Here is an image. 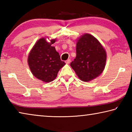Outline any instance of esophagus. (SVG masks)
I'll list each match as a JSON object with an SVG mask.
<instances>
[{"label": "esophagus", "instance_id": "1", "mask_svg": "<svg viewBox=\"0 0 132 132\" xmlns=\"http://www.w3.org/2000/svg\"><path fill=\"white\" fill-rule=\"evenodd\" d=\"M66 64H69L70 63V59H68L67 61H66Z\"/></svg>", "mask_w": 132, "mask_h": 132}]
</instances>
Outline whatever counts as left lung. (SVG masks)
<instances>
[{"instance_id":"1","label":"left lung","mask_w":132,"mask_h":132,"mask_svg":"<svg viewBox=\"0 0 132 132\" xmlns=\"http://www.w3.org/2000/svg\"><path fill=\"white\" fill-rule=\"evenodd\" d=\"M106 61V51L95 37L86 33L78 38L76 57L70 66L81 81L88 82L99 76Z\"/></svg>"}]
</instances>
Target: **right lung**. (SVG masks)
<instances>
[{
	"label": "right lung",
	"instance_id": "add662e5",
	"mask_svg": "<svg viewBox=\"0 0 132 132\" xmlns=\"http://www.w3.org/2000/svg\"><path fill=\"white\" fill-rule=\"evenodd\" d=\"M56 38L47 42L45 38L39 39L28 56V64L32 74L38 79L50 82L57 77V73L66 63L62 61L59 53L52 45Z\"/></svg>",
	"mask_w": 132,
	"mask_h": 132
}]
</instances>
